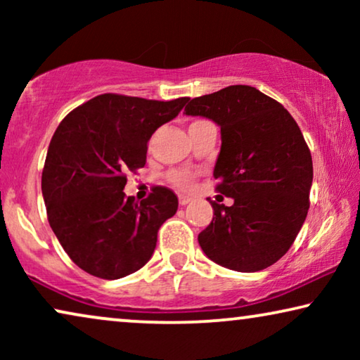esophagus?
I'll return each instance as SVG.
<instances>
[{
	"label": "esophagus",
	"mask_w": 360,
	"mask_h": 360,
	"mask_svg": "<svg viewBox=\"0 0 360 360\" xmlns=\"http://www.w3.org/2000/svg\"><path fill=\"white\" fill-rule=\"evenodd\" d=\"M179 201H180L181 206H185V205L190 203L191 198H190V196H186V195H180V196H179Z\"/></svg>",
	"instance_id": "esophagus-1"
}]
</instances>
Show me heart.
I'll return each instance as SVG.
<instances>
[{"mask_svg":"<svg viewBox=\"0 0 360 360\" xmlns=\"http://www.w3.org/2000/svg\"><path fill=\"white\" fill-rule=\"evenodd\" d=\"M196 122H200V121H196ZM169 179L172 184L179 186V188L188 190L191 186V181H193V175H191L188 170H174V172H170Z\"/></svg>","mask_w":360,"mask_h":360,"instance_id":"heart-1","label":"heart"}]
</instances>
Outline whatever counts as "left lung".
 Wrapping results in <instances>:
<instances>
[{"instance_id":"8db88e82","label":"left lung","mask_w":360,"mask_h":360,"mask_svg":"<svg viewBox=\"0 0 360 360\" xmlns=\"http://www.w3.org/2000/svg\"><path fill=\"white\" fill-rule=\"evenodd\" d=\"M186 116L221 127L213 176L231 206H213L198 243L213 262L236 272H259L292 248L307 219L313 160L302 131L278 101L257 88L231 85L193 98Z\"/></svg>"}]
</instances>
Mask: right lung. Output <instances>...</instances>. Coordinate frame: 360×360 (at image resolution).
<instances>
[{"instance_id": "right-lung-1", "label": "right lung", "mask_w": 360, "mask_h": 360, "mask_svg": "<svg viewBox=\"0 0 360 360\" xmlns=\"http://www.w3.org/2000/svg\"><path fill=\"white\" fill-rule=\"evenodd\" d=\"M186 101L108 93L68 112L53 132L42 172L49 224L85 272L116 280L149 262L157 231L176 213L179 198L155 186L139 203L122 191L124 174L146 165L152 134Z\"/></svg>"}]
</instances>
